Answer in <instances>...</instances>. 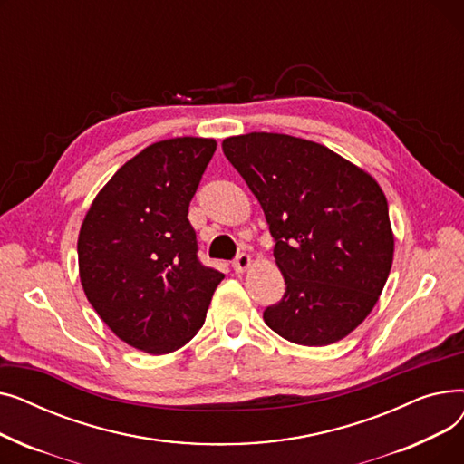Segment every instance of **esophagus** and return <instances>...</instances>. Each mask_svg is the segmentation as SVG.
I'll list each match as a JSON object with an SVG mask.
<instances>
[{
	"instance_id": "1",
	"label": "esophagus",
	"mask_w": 464,
	"mask_h": 464,
	"mask_svg": "<svg viewBox=\"0 0 464 464\" xmlns=\"http://www.w3.org/2000/svg\"><path fill=\"white\" fill-rule=\"evenodd\" d=\"M250 265H252V257L248 254H238L233 261V271L235 273H245Z\"/></svg>"
}]
</instances>
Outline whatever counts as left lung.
I'll use <instances>...</instances> for the list:
<instances>
[{
    "label": "left lung",
    "instance_id": "1",
    "mask_svg": "<svg viewBox=\"0 0 464 464\" xmlns=\"http://www.w3.org/2000/svg\"><path fill=\"white\" fill-rule=\"evenodd\" d=\"M226 158L257 198L285 282L263 320L301 346L348 336L374 308L395 238L378 182L327 146L284 133L227 137Z\"/></svg>",
    "mask_w": 464,
    "mask_h": 464
}]
</instances>
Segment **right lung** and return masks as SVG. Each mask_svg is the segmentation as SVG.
Here are the masks:
<instances>
[{
	"label": "right lung",
	"instance_id": "1",
	"mask_svg": "<svg viewBox=\"0 0 464 464\" xmlns=\"http://www.w3.org/2000/svg\"><path fill=\"white\" fill-rule=\"evenodd\" d=\"M216 140L177 137L146 146L95 195L77 252L84 294L109 329L152 355L203 327L224 275L198 257L189 201Z\"/></svg>",
	"mask_w": 464,
	"mask_h": 464
}]
</instances>
